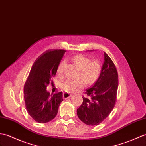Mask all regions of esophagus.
Here are the masks:
<instances>
[{
	"label": "esophagus",
	"mask_w": 146,
	"mask_h": 146,
	"mask_svg": "<svg viewBox=\"0 0 146 146\" xmlns=\"http://www.w3.org/2000/svg\"><path fill=\"white\" fill-rule=\"evenodd\" d=\"M71 96H72V94L70 93H63L64 99H67V98H69Z\"/></svg>",
	"instance_id": "esophagus-1"
}]
</instances>
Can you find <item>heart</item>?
I'll return each mask as SVG.
<instances>
[{"mask_svg": "<svg viewBox=\"0 0 146 146\" xmlns=\"http://www.w3.org/2000/svg\"><path fill=\"white\" fill-rule=\"evenodd\" d=\"M72 62L80 68L79 80H67L61 83L60 88L66 92L74 93L83 88L85 85H90L95 83L102 70L101 63L98 60H90L88 57L82 54H78L72 58ZM66 60H62L57 67L56 74L59 77H62L65 73Z\"/></svg>", "mask_w": 146, "mask_h": 146, "instance_id": "obj_1", "label": "heart"}]
</instances>
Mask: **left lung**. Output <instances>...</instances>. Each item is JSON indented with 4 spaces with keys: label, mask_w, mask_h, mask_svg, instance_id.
Wrapping results in <instances>:
<instances>
[{
    "label": "left lung",
    "mask_w": 146,
    "mask_h": 146,
    "mask_svg": "<svg viewBox=\"0 0 146 146\" xmlns=\"http://www.w3.org/2000/svg\"><path fill=\"white\" fill-rule=\"evenodd\" d=\"M104 63L99 78L90 88L77 109L79 119L90 126L98 125L109 116L116 101L118 74L113 61L104 52Z\"/></svg>",
    "instance_id": "8db88e82"
}]
</instances>
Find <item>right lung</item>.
I'll return each instance as SVG.
<instances>
[{
    "instance_id": "1",
    "label": "right lung",
    "mask_w": 146,
    "mask_h": 146,
    "mask_svg": "<svg viewBox=\"0 0 146 146\" xmlns=\"http://www.w3.org/2000/svg\"><path fill=\"white\" fill-rule=\"evenodd\" d=\"M66 51L47 50L33 63L24 85L25 107L30 116L39 123H46L56 116L63 93L50 94L46 87L55 76L57 67ZM52 83H53L52 81Z\"/></svg>"
}]
</instances>
